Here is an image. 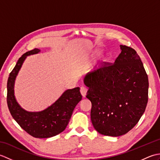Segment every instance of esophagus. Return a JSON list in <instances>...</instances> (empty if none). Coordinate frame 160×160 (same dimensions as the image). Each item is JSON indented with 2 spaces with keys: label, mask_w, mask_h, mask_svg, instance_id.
I'll return each instance as SVG.
<instances>
[{
  "label": "esophagus",
  "mask_w": 160,
  "mask_h": 160,
  "mask_svg": "<svg viewBox=\"0 0 160 160\" xmlns=\"http://www.w3.org/2000/svg\"><path fill=\"white\" fill-rule=\"evenodd\" d=\"M87 91H88V89H87L86 87H82L80 88V93H81V95H82V96L83 98H84V97L86 96L87 93Z\"/></svg>",
  "instance_id": "1"
}]
</instances>
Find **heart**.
Wrapping results in <instances>:
<instances>
[{
  "label": "heart",
  "mask_w": 160,
  "mask_h": 160,
  "mask_svg": "<svg viewBox=\"0 0 160 160\" xmlns=\"http://www.w3.org/2000/svg\"><path fill=\"white\" fill-rule=\"evenodd\" d=\"M101 53H102V51H100V50H96V52L93 53V56H100Z\"/></svg>",
  "instance_id": "b5f03b06"
}]
</instances>
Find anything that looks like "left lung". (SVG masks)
Wrapping results in <instances>:
<instances>
[{"label":"left lung","instance_id":"1","mask_svg":"<svg viewBox=\"0 0 160 160\" xmlns=\"http://www.w3.org/2000/svg\"><path fill=\"white\" fill-rule=\"evenodd\" d=\"M111 65L87 73L84 83L91 102V120L99 133L118 137L133 128L148 102V79L140 56L129 47Z\"/></svg>","mask_w":160,"mask_h":160}]
</instances>
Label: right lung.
<instances>
[{
	"label": "right lung",
	"mask_w": 160,
	"mask_h": 160,
	"mask_svg": "<svg viewBox=\"0 0 160 160\" xmlns=\"http://www.w3.org/2000/svg\"><path fill=\"white\" fill-rule=\"evenodd\" d=\"M40 52L36 48L23 54L18 59L8 78L7 102L12 116L23 130L36 138H48L65 130L75 107L82 100V96L80 88L76 87L64 91L58 99L44 110L29 111L20 106L14 93L16 77L27 57Z\"/></svg>",
	"instance_id": "1"
}]
</instances>
